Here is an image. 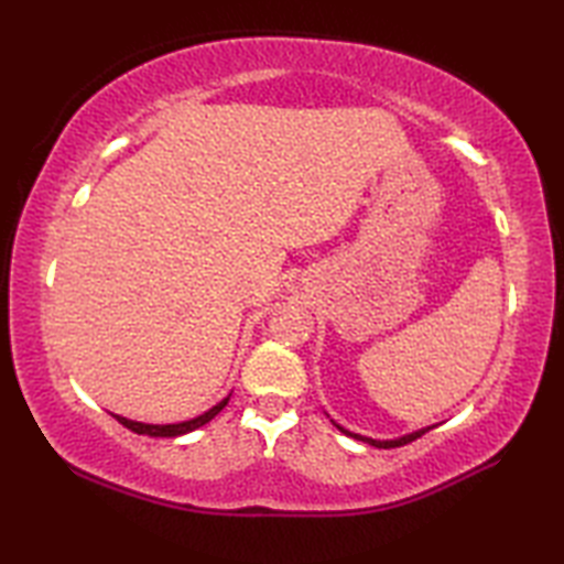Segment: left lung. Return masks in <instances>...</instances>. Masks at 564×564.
<instances>
[{
    "mask_svg": "<svg viewBox=\"0 0 564 564\" xmlns=\"http://www.w3.org/2000/svg\"><path fill=\"white\" fill-rule=\"evenodd\" d=\"M334 426H337L341 434H346V436H354V438H358V441H364V443H368V446H376V448H398V446H404V443H412L414 438H419V436H424L429 429H434V426H426V429H419V431H412V434H404V436H400V438H388V441H380V438H370V436H361V434H354V431H349V429H344V426H339L337 422H334Z\"/></svg>",
    "mask_w": 564,
    "mask_h": 564,
    "instance_id": "1",
    "label": "left lung"
}]
</instances>
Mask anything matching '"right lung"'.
Here are the masks:
<instances>
[{"label": "right lung", "mask_w": 564, "mask_h": 564, "mask_svg": "<svg viewBox=\"0 0 564 564\" xmlns=\"http://www.w3.org/2000/svg\"><path fill=\"white\" fill-rule=\"evenodd\" d=\"M227 402H230V394H227V398L220 400L215 406H210L208 412H203V414H198V416H194V419H188V422H178V424H145V422H133V419H126V416H121V414H113V416H116L118 422H121L126 429L135 431V434L174 438V436H184V434H188V431H194V429H198V426H203V424H208L210 419H213L215 414H218Z\"/></svg>", "instance_id": "obj_1"}]
</instances>
